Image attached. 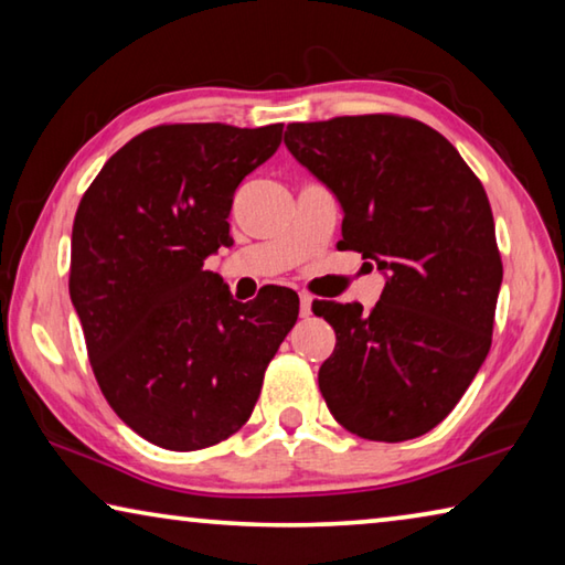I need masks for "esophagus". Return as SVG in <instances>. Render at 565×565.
<instances>
[{"label":"esophagus","mask_w":565,"mask_h":565,"mask_svg":"<svg viewBox=\"0 0 565 565\" xmlns=\"http://www.w3.org/2000/svg\"><path fill=\"white\" fill-rule=\"evenodd\" d=\"M299 311H301V317L306 319V317H311V303H313V299H311V296L309 294H301L299 296Z\"/></svg>","instance_id":"obj_1"}]
</instances>
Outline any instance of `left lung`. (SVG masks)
Here are the masks:
<instances>
[{"label": "left lung", "instance_id": "1", "mask_svg": "<svg viewBox=\"0 0 565 565\" xmlns=\"http://www.w3.org/2000/svg\"><path fill=\"white\" fill-rule=\"evenodd\" d=\"M284 145L343 212V246L386 286L371 311L317 301L337 331L319 388L343 428L408 441L451 414L491 349L503 266L489 196L451 141L366 114L289 124Z\"/></svg>", "mask_w": 565, "mask_h": 565}]
</instances>
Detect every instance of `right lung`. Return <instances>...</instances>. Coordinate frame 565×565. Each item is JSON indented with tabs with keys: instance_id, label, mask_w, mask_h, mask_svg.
Instances as JSON below:
<instances>
[{
	"instance_id": "obj_1",
	"label": "right lung",
	"mask_w": 565,
	"mask_h": 565,
	"mask_svg": "<svg viewBox=\"0 0 565 565\" xmlns=\"http://www.w3.org/2000/svg\"><path fill=\"white\" fill-rule=\"evenodd\" d=\"M284 124H167L114 154L82 196L70 296L94 376L141 438L169 451L242 428L299 296L234 301L204 262L232 242L234 191L281 145Z\"/></svg>"
}]
</instances>
